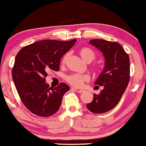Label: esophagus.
Instances as JSON below:
<instances>
[{
	"mask_svg": "<svg viewBox=\"0 0 146 146\" xmlns=\"http://www.w3.org/2000/svg\"><path fill=\"white\" fill-rule=\"evenodd\" d=\"M73 89H74L75 91L77 92V93H82V92H84V90H82V89H81V88H73Z\"/></svg>",
	"mask_w": 146,
	"mask_h": 146,
	"instance_id": "34e87169",
	"label": "esophagus"
}]
</instances>
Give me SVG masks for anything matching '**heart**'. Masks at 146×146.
I'll return each instance as SVG.
<instances>
[{
	"label": "heart",
	"instance_id": "b5f03b06",
	"mask_svg": "<svg viewBox=\"0 0 146 146\" xmlns=\"http://www.w3.org/2000/svg\"><path fill=\"white\" fill-rule=\"evenodd\" d=\"M80 55L82 58L86 61V62H90L94 60L96 58V54L91 48L88 47H84L80 51ZM67 55H65L62 59V64H64L67 59ZM93 70L95 72L100 71V68L98 66L93 67ZM89 80V76L86 74H80V73H73L66 77V80L68 84L75 87H80L83 85L85 82Z\"/></svg>",
	"mask_w": 146,
	"mask_h": 146
}]
</instances>
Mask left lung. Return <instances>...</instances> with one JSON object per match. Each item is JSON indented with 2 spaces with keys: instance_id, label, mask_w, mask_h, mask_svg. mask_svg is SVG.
<instances>
[{
  "instance_id": "8db88e82",
  "label": "left lung",
  "mask_w": 146,
  "mask_h": 146,
  "mask_svg": "<svg viewBox=\"0 0 146 146\" xmlns=\"http://www.w3.org/2000/svg\"><path fill=\"white\" fill-rule=\"evenodd\" d=\"M89 42L103 53L105 67L95 84L103 87L100 94H93V101L86 105L90 112L101 114L117 105L130 81V58L117 42L94 39Z\"/></svg>"
}]
</instances>
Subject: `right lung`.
<instances>
[{"label":"right lung","instance_id":"right-lung-1","mask_svg":"<svg viewBox=\"0 0 146 146\" xmlns=\"http://www.w3.org/2000/svg\"><path fill=\"white\" fill-rule=\"evenodd\" d=\"M75 42L44 40L24 46L16 55L13 81L22 102L34 115L46 117L59 110L69 86L61 82L50 87L45 78L49 71H59L60 59Z\"/></svg>","mask_w":146,"mask_h":146}]
</instances>
